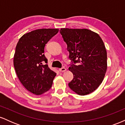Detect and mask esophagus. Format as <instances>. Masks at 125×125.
I'll use <instances>...</instances> for the list:
<instances>
[{
    "mask_svg": "<svg viewBox=\"0 0 125 125\" xmlns=\"http://www.w3.org/2000/svg\"><path fill=\"white\" fill-rule=\"evenodd\" d=\"M59 71L60 72H65L66 71V69L65 67H62V68H60L59 69Z\"/></svg>",
    "mask_w": 125,
    "mask_h": 125,
    "instance_id": "1",
    "label": "esophagus"
}]
</instances>
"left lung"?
I'll return each instance as SVG.
<instances>
[{
	"mask_svg": "<svg viewBox=\"0 0 125 125\" xmlns=\"http://www.w3.org/2000/svg\"><path fill=\"white\" fill-rule=\"evenodd\" d=\"M60 33L74 63L69 67L73 74L69 86L79 95L91 94L102 83L107 70L104 42L98 34L87 29L62 28Z\"/></svg>",
	"mask_w": 125,
	"mask_h": 125,
	"instance_id": "left-lung-1",
	"label": "left lung"
}]
</instances>
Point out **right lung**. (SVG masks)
Masks as SVG:
<instances>
[{"instance_id":"right-lung-1","label":"right lung","mask_w":125,"mask_h":125,"mask_svg":"<svg viewBox=\"0 0 125 125\" xmlns=\"http://www.w3.org/2000/svg\"><path fill=\"white\" fill-rule=\"evenodd\" d=\"M58 31V29L35 30L23 35L16 47L13 58L16 73L23 86L36 95L48 91L56 75L48 67L43 53L45 44Z\"/></svg>"}]
</instances>
